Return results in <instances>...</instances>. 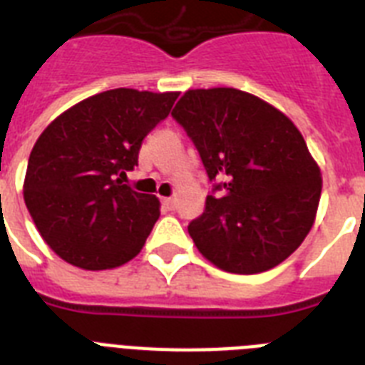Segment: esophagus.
Here are the masks:
<instances>
[{"instance_id": "34e87169", "label": "esophagus", "mask_w": 365, "mask_h": 365, "mask_svg": "<svg viewBox=\"0 0 365 365\" xmlns=\"http://www.w3.org/2000/svg\"><path fill=\"white\" fill-rule=\"evenodd\" d=\"M163 206L167 207L168 211H173L176 207V200L174 198H163Z\"/></svg>"}]
</instances>
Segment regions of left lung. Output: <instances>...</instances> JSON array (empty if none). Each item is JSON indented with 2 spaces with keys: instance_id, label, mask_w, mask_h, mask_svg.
<instances>
[{
  "instance_id": "1",
  "label": "left lung",
  "mask_w": 365,
  "mask_h": 365,
  "mask_svg": "<svg viewBox=\"0 0 365 365\" xmlns=\"http://www.w3.org/2000/svg\"><path fill=\"white\" fill-rule=\"evenodd\" d=\"M173 118L213 182L206 210L187 226L197 249L226 272L277 267L304 241L319 206L321 173L301 131L258 96L228 87L187 91Z\"/></svg>"
}]
</instances>
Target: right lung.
Wrapping results in <instances>:
<instances>
[{
  "label": "right lung",
  "instance_id": "add662e5",
  "mask_svg": "<svg viewBox=\"0 0 365 365\" xmlns=\"http://www.w3.org/2000/svg\"><path fill=\"white\" fill-rule=\"evenodd\" d=\"M178 93L113 88L51 122L27 163L24 200L42 240L76 267L103 271L140 252L159 200L124 183L145 137L167 118Z\"/></svg>",
  "mask_w": 365,
  "mask_h": 365
}]
</instances>
